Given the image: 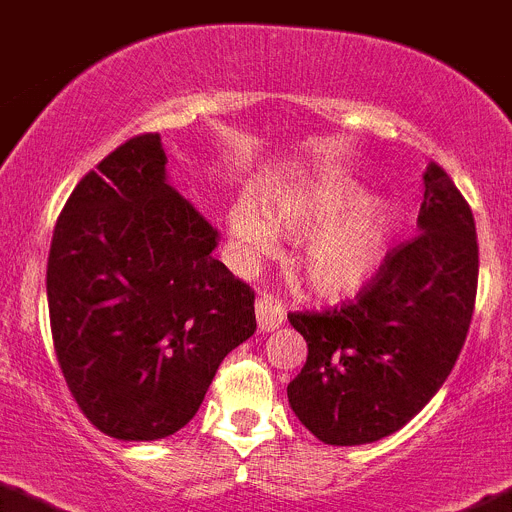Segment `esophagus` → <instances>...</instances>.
<instances>
[{
	"mask_svg": "<svg viewBox=\"0 0 512 512\" xmlns=\"http://www.w3.org/2000/svg\"><path fill=\"white\" fill-rule=\"evenodd\" d=\"M255 313H257V326H260V331H273L283 324L285 306L283 301H278V298L265 296V293H262V296H257L255 301Z\"/></svg>",
	"mask_w": 512,
	"mask_h": 512,
	"instance_id": "esophagus-1",
	"label": "esophagus"
}]
</instances>
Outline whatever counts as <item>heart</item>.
<instances>
[{"instance_id":"b5f03b06","label":"heart","mask_w":512,"mask_h":512,"mask_svg":"<svg viewBox=\"0 0 512 512\" xmlns=\"http://www.w3.org/2000/svg\"><path fill=\"white\" fill-rule=\"evenodd\" d=\"M365 201V188L357 183L319 181L270 206L275 227L298 237L311 234L301 252V270L308 283L326 296H342L359 288L375 273L388 250L395 214L388 206L359 210ZM229 229L242 260H257L273 252V227L250 201L234 206Z\"/></svg>"}]
</instances>
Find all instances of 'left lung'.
Masks as SVG:
<instances>
[{"label":"left lung","instance_id":"8db88e82","mask_svg":"<svg viewBox=\"0 0 512 512\" xmlns=\"http://www.w3.org/2000/svg\"><path fill=\"white\" fill-rule=\"evenodd\" d=\"M418 229L359 288L324 311L288 313L308 344L290 408L324 444L380 441L444 385L472 324L480 247L467 199L439 163L423 173Z\"/></svg>","mask_w":512,"mask_h":512}]
</instances>
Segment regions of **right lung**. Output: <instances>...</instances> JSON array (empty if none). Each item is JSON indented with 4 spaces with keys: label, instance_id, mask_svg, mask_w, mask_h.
Segmentation results:
<instances>
[{
    "label": "right lung",
    "instance_id": "right-lung-1",
    "mask_svg": "<svg viewBox=\"0 0 512 512\" xmlns=\"http://www.w3.org/2000/svg\"><path fill=\"white\" fill-rule=\"evenodd\" d=\"M165 163L158 132L130 137L78 181L50 242L55 357L81 413L122 441L181 431L257 329L255 290L211 257L216 229Z\"/></svg>",
    "mask_w": 512,
    "mask_h": 512
}]
</instances>
